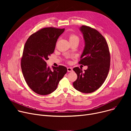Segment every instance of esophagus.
Masks as SVG:
<instances>
[{"mask_svg": "<svg viewBox=\"0 0 131 131\" xmlns=\"http://www.w3.org/2000/svg\"><path fill=\"white\" fill-rule=\"evenodd\" d=\"M67 71L68 72H70L73 71V69H72V67H67Z\"/></svg>", "mask_w": 131, "mask_h": 131, "instance_id": "obj_1", "label": "esophagus"}]
</instances>
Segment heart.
Returning a JSON list of instances; mask_svg holds the SVG:
<instances>
[{
    "mask_svg": "<svg viewBox=\"0 0 131 131\" xmlns=\"http://www.w3.org/2000/svg\"><path fill=\"white\" fill-rule=\"evenodd\" d=\"M69 39H70V41L73 40H76V39L79 40V38L77 36L74 35V34H71V35L70 36Z\"/></svg>",
    "mask_w": 131,
    "mask_h": 131,
    "instance_id": "heart-1",
    "label": "heart"
}]
</instances>
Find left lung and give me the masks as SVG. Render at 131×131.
I'll return each instance as SVG.
<instances>
[{
	"mask_svg": "<svg viewBox=\"0 0 131 131\" xmlns=\"http://www.w3.org/2000/svg\"><path fill=\"white\" fill-rule=\"evenodd\" d=\"M85 46L79 64L88 66L82 71L78 67L73 68L78 75L73 82L74 88L82 93H91L104 83L109 71L111 57L105 38L97 30L85 25L80 27Z\"/></svg>",
	"mask_w": 131,
	"mask_h": 131,
	"instance_id": "1",
	"label": "left lung"
}]
</instances>
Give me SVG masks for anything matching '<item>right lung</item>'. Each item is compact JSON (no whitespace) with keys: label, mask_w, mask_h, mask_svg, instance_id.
Wrapping results in <instances>:
<instances>
[{"label":"right lung","mask_w":131,"mask_h":131,"mask_svg":"<svg viewBox=\"0 0 131 131\" xmlns=\"http://www.w3.org/2000/svg\"><path fill=\"white\" fill-rule=\"evenodd\" d=\"M65 31L46 27L33 34L25 44L21 59V68L28 86L37 94H49L56 90L60 80L66 73L63 66H47L46 60L52 53L59 37Z\"/></svg>","instance_id":"obj_1"}]
</instances>
